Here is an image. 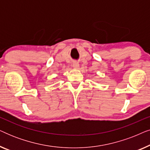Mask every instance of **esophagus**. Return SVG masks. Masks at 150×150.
<instances>
[{"mask_svg":"<svg viewBox=\"0 0 150 150\" xmlns=\"http://www.w3.org/2000/svg\"><path fill=\"white\" fill-rule=\"evenodd\" d=\"M72 66L74 69H79V63L78 62H74L73 64H72Z\"/></svg>","mask_w":150,"mask_h":150,"instance_id":"obj_1","label":"esophagus"}]
</instances>
